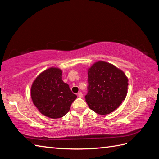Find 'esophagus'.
<instances>
[{
  "label": "esophagus",
  "mask_w": 159,
  "mask_h": 159,
  "mask_svg": "<svg viewBox=\"0 0 159 159\" xmlns=\"http://www.w3.org/2000/svg\"><path fill=\"white\" fill-rule=\"evenodd\" d=\"M78 96H79V98H82L83 97L82 92H79V93H78Z\"/></svg>",
  "instance_id": "obj_1"
}]
</instances>
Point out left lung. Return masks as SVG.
Instances as JSON below:
<instances>
[{
	"label": "left lung",
	"instance_id": "obj_1",
	"mask_svg": "<svg viewBox=\"0 0 159 159\" xmlns=\"http://www.w3.org/2000/svg\"><path fill=\"white\" fill-rule=\"evenodd\" d=\"M89 107L100 115L113 112L125 100L128 79L122 70L103 61L94 63L87 70Z\"/></svg>",
	"mask_w": 159,
	"mask_h": 159
}]
</instances>
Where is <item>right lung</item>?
Masks as SVG:
<instances>
[{"label": "right lung", "instance_id": "obj_1", "mask_svg": "<svg viewBox=\"0 0 159 159\" xmlns=\"http://www.w3.org/2000/svg\"><path fill=\"white\" fill-rule=\"evenodd\" d=\"M31 99L43 116L52 119L63 117L70 109L76 95L62 80V70L51 67L43 71L33 82Z\"/></svg>", "mask_w": 159, "mask_h": 159}]
</instances>
